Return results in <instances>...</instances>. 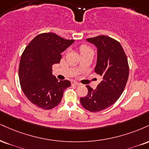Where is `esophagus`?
Returning a JSON list of instances; mask_svg holds the SVG:
<instances>
[{"label":"esophagus","instance_id":"34e87169","mask_svg":"<svg viewBox=\"0 0 149 149\" xmlns=\"http://www.w3.org/2000/svg\"><path fill=\"white\" fill-rule=\"evenodd\" d=\"M72 85H75L76 86H80V84L79 82H72Z\"/></svg>","mask_w":149,"mask_h":149}]
</instances>
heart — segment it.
Masks as SVG:
<instances>
[{
    "instance_id": "b5f03b06",
    "label": "heart",
    "mask_w": 149,
    "mask_h": 149,
    "mask_svg": "<svg viewBox=\"0 0 149 149\" xmlns=\"http://www.w3.org/2000/svg\"><path fill=\"white\" fill-rule=\"evenodd\" d=\"M80 53L82 54V53H86V52L92 51V49H91V48L87 45H82L80 48Z\"/></svg>"
}]
</instances>
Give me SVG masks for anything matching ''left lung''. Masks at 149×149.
<instances>
[{
  "instance_id": "obj_1",
  "label": "left lung",
  "mask_w": 149,
  "mask_h": 149,
  "mask_svg": "<svg viewBox=\"0 0 149 149\" xmlns=\"http://www.w3.org/2000/svg\"><path fill=\"white\" fill-rule=\"evenodd\" d=\"M87 41L97 48L94 70L103 80L95 89L86 86L88 93L80 98V103L86 110L96 112L107 109L119 99L128 81L129 66L122 46L115 39L100 35Z\"/></svg>"
}]
</instances>
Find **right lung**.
<instances>
[{"mask_svg":"<svg viewBox=\"0 0 149 149\" xmlns=\"http://www.w3.org/2000/svg\"><path fill=\"white\" fill-rule=\"evenodd\" d=\"M74 42L52 33L39 34L30 42L21 55L19 76L28 99L36 106L50 110L62 100L69 80H60L52 74V66L60 63L61 53Z\"/></svg>","mask_w":149,"mask_h":149,"instance_id":"1","label":"right lung"}]
</instances>
